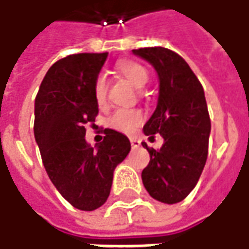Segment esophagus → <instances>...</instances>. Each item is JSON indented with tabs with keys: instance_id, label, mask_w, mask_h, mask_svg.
I'll list each match as a JSON object with an SVG mask.
<instances>
[{
	"instance_id": "1",
	"label": "esophagus",
	"mask_w": 249,
	"mask_h": 249,
	"mask_svg": "<svg viewBox=\"0 0 249 249\" xmlns=\"http://www.w3.org/2000/svg\"><path fill=\"white\" fill-rule=\"evenodd\" d=\"M130 142H131V146H133L134 149L140 146V141H138L137 138H130Z\"/></svg>"
}]
</instances>
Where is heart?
Instances as JSON below:
<instances>
[{
    "instance_id": "heart-1",
    "label": "heart",
    "mask_w": 249,
    "mask_h": 249,
    "mask_svg": "<svg viewBox=\"0 0 249 249\" xmlns=\"http://www.w3.org/2000/svg\"><path fill=\"white\" fill-rule=\"evenodd\" d=\"M116 71L127 79L133 86L142 88L148 82L149 74L148 70L142 64L133 61V60H122L116 64ZM93 96L100 108H105L108 104L107 98V82L104 76H97L93 85ZM144 122V113L140 109H128V108H119L108 118L107 124L108 127L123 134H131L140 127Z\"/></svg>"
}]
</instances>
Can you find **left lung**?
I'll list each match as a JSON object with an SVG mask.
<instances>
[{"label":"left lung","mask_w":249,"mask_h":249,"mask_svg":"<svg viewBox=\"0 0 249 249\" xmlns=\"http://www.w3.org/2000/svg\"><path fill=\"white\" fill-rule=\"evenodd\" d=\"M134 54L151 63L159 75V98L145 136L160 134L159 151L142 170V183L152 197L166 204L182 201L196 186L208 155L211 121L204 90L197 76L178 53L167 48H141Z\"/></svg>","instance_id":"8db88e82"}]
</instances>
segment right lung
<instances>
[{
    "mask_svg": "<svg viewBox=\"0 0 249 249\" xmlns=\"http://www.w3.org/2000/svg\"><path fill=\"white\" fill-rule=\"evenodd\" d=\"M107 57L105 52L60 58L35 97L34 136L45 170L60 195L82 211L107 201L113 171L131 149L127 137L112 128H105L94 148L85 140V126L98 113L93 85Z\"/></svg>",
    "mask_w": 249,
    "mask_h": 249,
    "instance_id": "add662e5",
    "label": "right lung"
}]
</instances>
